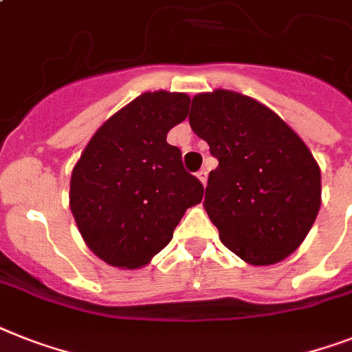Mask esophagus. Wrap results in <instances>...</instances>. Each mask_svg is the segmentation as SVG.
I'll list each match as a JSON object with an SVG mask.
<instances>
[{"label": "esophagus", "instance_id": "obj_1", "mask_svg": "<svg viewBox=\"0 0 352 352\" xmlns=\"http://www.w3.org/2000/svg\"><path fill=\"white\" fill-rule=\"evenodd\" d=\"M197 177H199V181H201L202 184L206 186V182H208V171L201 170V171H199V173H197Z\"/></svg>", "mask_w": 352, "mask_h": 352}]
</instances>
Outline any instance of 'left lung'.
<instances>
[{
	"label": "left lung",
	"mask_w": 352,
	"mask_h": 352,
	"mask_svg": "<svg viewBox=\"0 0 352 352\" xmlns=\"http://www.w3.org/2000/svg\"><path fill=\"white\" fill-rule=\"evenodd\" d=\"M190 126L210 144L204 208L222 244L248 264L289 256L320 210V168L305 142L275 111L242 94L193 97Z\"/></svg>",
	"instance_id": "8db88e82"
}]
</instances>
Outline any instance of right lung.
<instances>
[{
	"label": "right lung",
	"mask_w": 352,
	"mask_h": 352,
	"mask_svg": "<svg viewBox=\"0 0 352 352\" xmlns=\"http://www.w3.org/2000/svg\"><path fill=\"white\" fill-rule=\"evenodd\" d=\"M186 94L146 92L113 113L87 144L70 179V210L107 264L141 267L170 244L184 211L202 201L168 131L188 116Z\"/></svg>",
	"instance_id": "1"
}]
</instances>
